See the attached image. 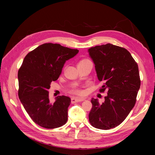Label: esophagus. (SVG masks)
Returning a JSON list of instances; mask_svg holds the SVG:
<instances>
[{"label":"esophagus","instance_id":"esophagus-1","mask_svg":"<svg viewBox=\"0 0 155 155\" xmlns=\"http://www.w3.org/2000/svg\"><path fill=\"white\" fill-rule=\"evenodd\" d=\"M84 100H85V99H83V98H77V97H72V99H71L72 104H74V103H76V102L82 101Z\"/></svg>","mask_w":155,"mask_h":155}]
</instances>
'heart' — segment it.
Here are the masks:
<instances>
[{
    "label": "heart",
    "instance_id": "b5f03b06",
    "mask_svg": "<svg viewBox=\"0 0 155 155\" xmlns=\"http://www.w3.org/2000/svg\"><path fill=\"white\" fill-rule=\"evenodd\" d=\"M89 61L88 59H81L79 61L78 64H80V63H85L86 61ZM71 92L72 94H76V95H78V96H82L84 94V91L82 90L81 88H76L73 89L72 91H71Z\"/></svg>",
    "mask_w": 155,
    "mask_h": 155
}]
</instances>
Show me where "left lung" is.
I'll return each mask as SVG.
<instances>
[{
	"label": "left lung",
	"instance_id": "obj_1",
	"mask_svg": "<svg viewBox=\"0 0 155 155\" xmlns=\"http://www.w3.org/2000/svg\"><path fill=\"white\" fill-rule=\"evenodd\" d=\"M88 51L98 79L104 83L100 92H107L102 104L92 98L89 122L97 129L114 128L123 122L137 101L140 87L138 64L127 50L110 43Z\"/></svg>",
	"mask_w": 155,
	"mask_h": 155
}]
</instances>
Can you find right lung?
<instances>
[{
	"instance_id": "obj_1",
	"label": "right lung",
	"mask_w": 155,
	"mask_h": 155,
	"mask_svg": "<svg viewBox=\"0 0 155 155\" xmlns=\"http://www.w3.org/2000/svg\"><path fill=\"white\" fill-rule=\"evenodd\" d=\"M79 52L59 44L45 43L28 54L18 72V95L31 120L46 129L61 127L68 120L69 97L49 100L48 89L59 78L66 61Z\"/></svg>"
}]
</instances>
